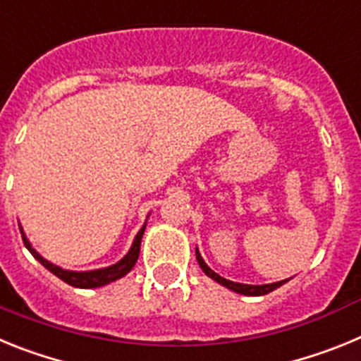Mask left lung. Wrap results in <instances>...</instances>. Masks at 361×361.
Listing matches in <instances>:
<instances>
[{"instance_id":"1","label":"left lung","mask_w":361,"mask_h":361,"mask_svg":"<svg viewBox=\"0 0 361 361\" xmlns=\"http://www.w3.org/2000/svg\"><path fill=\"white\" fill-rule=\"evenodd\" d=\"M195 255H197V262H199V266L202 267V271L206 273V275L209 276V279H213L215 282L222 283L224 288L231 289V291L238 293V295H245V296H262V295H267V293L275 291L276 288H280L282 283H286L288 280H282V282H275V283H264V286H250V283H238V282H231V280H226L222 279L220 275H216L215 271L209 269L208 264L204 262V258L200 257L199 250H195Z\"/></svg>"}]
</instances>
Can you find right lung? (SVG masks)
I'll return each mask as SVG.
<instances>
[{"label":"right lung","instance_id":"1","mask_svg":"<svg viewBox=\"0 0 361 361\" xmlns=\"http://www.w3.org/2000/svg\"><path fill=\"white\" fill-rule=\"evenodd\" d=\"M19 229H21V228H19ZM145 229H146V224L142 226L141 229H139V233H137V237H135V240H133L132 247H130L128 253L121 258L119 262L114 264V266H108V267H103V269H94V271H68V269H63V267H59V266H56V264L49 262L47 258L41 257V255L37 253L34 247H32V244L28 242V238H27V235L23 233V229H21V238H23L25 247L30 251L32 257L36 258L37 262L43 264V266L47 267L50 273H54L57 279H61L63 282H66L68 286H73V288L92 289V288H101V286H106V283L116 282V280L123 279L124 275H128L130 271H132V267L135 266L137 258H139V251H141V238H142V235H145Z\"/></svg>","mask_w":361,"mask_h":361}]
</instances>
